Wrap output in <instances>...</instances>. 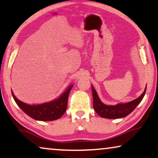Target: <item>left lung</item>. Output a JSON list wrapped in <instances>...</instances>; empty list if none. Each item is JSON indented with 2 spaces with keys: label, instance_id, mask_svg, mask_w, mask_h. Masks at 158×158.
I'll list each match as a JSON object with an SVG mask.
<instances>
[{
  "label": "left lung",
  "instance_id": "obj_1",
  "mask_svg": "<svg viewBox=\"0 0 158 158\" xmlns=\"http://www.w3.org/2000/svg\"><path fill=\"white\" fill-rule=\"evenodd\" d=\"M146 89L147 88H145V90H144L143 94L141 96L132 101H130V102L127 103H118V104L115 106H107L103 104L101 102L98 95H97L96 91L92 86L94 109L96 113L102 118H119L125 117V116L131 113L135 110V108L137 107V106L141 102L146 93Z\"/></svg>",
  "mask_w": 158,
  "mask_h": 158
}]
</instances>
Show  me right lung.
Segmentation results:
<instances>
[{
    "instance_id": "obj_1",
    "label": "right lung",
    "mask_w": 158,
    "mask_h": 158,
    "mask_svg": "<svg viewBox=\"0 0 158 158\" xmlns=\"http://www.w3.org/2000/svg\"><path fill=\"white\" fill-rule=\"evenodd\" d=\"M73 86V85L69 86L59 98L39 105H28L16 98L13 93L12 96L17 105L30 117L39 121H53L60 118L65 112L68 106V96Z\"/></svg>"
}]
</instances>
